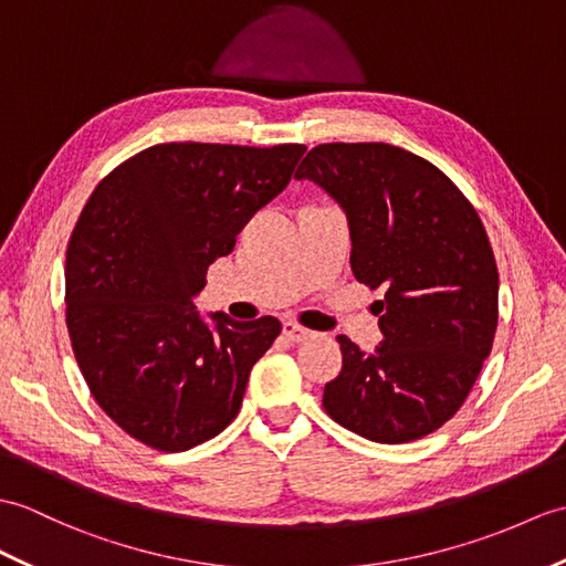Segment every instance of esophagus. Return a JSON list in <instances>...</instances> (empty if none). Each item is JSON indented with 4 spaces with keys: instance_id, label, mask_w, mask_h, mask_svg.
<instances>
[{
    "instance_id": "34e87169",
    "label": "esophagus",
    "mask_w": 566,
    "mask_h": 566,
    "mask_svg": "<svg viewBox=\"0 0 566 566\" xmlns=\"http://www.w3.org/2000/svg\"><path fill=\"white\" fill-rule=\"evenodd\" d=\"M282 333L286 339H292V343H304V339H308L313 335L311 331H306V327H301L298 323H292V321H286L282 325Z\"/></svg>"
}]
</instances>
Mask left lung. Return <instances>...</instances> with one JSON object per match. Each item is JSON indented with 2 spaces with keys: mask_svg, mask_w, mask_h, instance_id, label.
I'll return each mask as SVG.
<instances>
[{
  "mask_svg": "<svg viewBox=\"0 0 566 566\" xmlns=\"http://www.w3.org/2000/svg\"><path fill=\"white\" fill-rule=\"evenodd\" d=\"M343 209L352 272L371 289L384 333L366 354L345 335L323 407L378 443H407L458 412L490 357L499 272L465 195L437 166L384 142L321 144L296 170Z\"/></svg>",
  "mask_w": 566,
  "mask_h": 566,
  "instance_id": "left-lung-1",
  "label": "left lung"
}]
</instances>
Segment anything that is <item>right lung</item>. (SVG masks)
I'll return each mask as SVG.
<instances>
[{
	"label": "right lung",
	"instance_id": "obj_1",
	"mask_svg": "<svg viewBox=\"0 0 566 566\" xmlns=\"http://www.w3.org/2000/svg\"><path fill=\"white\" fill-rule=\"evenodd\" d=\"M304 144H156L88 197L67 248V331L91 396L129 437L188 451L239 415L282 323L202 315L207 268L292 180Z\"/></svg>",
	"mask_w": 566,
	"mask_h": 566
}]
</instances>
